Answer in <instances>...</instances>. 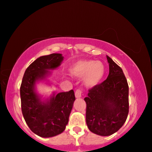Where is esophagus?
<instances>
[{"label":"esophagus","mask_w":152,"mask_h":152,"mask_svg":"<svg viewBox=\"0 0 152 152\" xmlns=\"http://www.w3.org/2000/svg\"><path fill=\"white\" fill-rule=\"evenodd\" d=\"M81 94H82L81 90H77L76 91V92H75V96H76V98H80V97H81Z\"/></svg>","instance_id":"obj_1"}]
</instances>
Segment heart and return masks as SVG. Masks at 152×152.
Segmentation results:
<instances>
[{
  "instance_id": "1",
  "label": "heart",
  "mask_w": 152,
  "mask_h": 152,
  "mask_svg": "<svg viewBox=\"0 0 152 152\" xmlns=\"http://www.w3.org/2000/svg\"><path fill=\"white\" fill-rule=\"evenodd\" d=\"M70 72L72 76L75 77H83L85 86L88 88H92L102 81L106 69L102 62L85 60H79L73 64Z\"/></svg>"
}]
</instances>
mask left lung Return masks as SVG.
<instances>
[{
    "label": "left lung",
    "instance_id": "1",
    "mask_svg": "<svg viewBox=\"0 0 152 152\" xmlns=\"http://www.w3.org/2000/svg\"><path fill=\"white\" fill-rule=\"evenodd\" d=\"M109 74L102 83L89 90L86 124L91 132L108 136L117 132L129 113V86L120 66L108 56Z\"/></svg>",
    "mask_w": 152,
    "mask_h": 152
}]
</instances>
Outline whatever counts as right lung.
<instances>
[{
  "instance_id": "obj_1",
  "label": "right lung",
  "mask_w": 152,
  "mask_h": 152,
  "mask_svg": "<svg viewBox=\"0 0 152 152\" xmlns=\"http://www.w3.org/2000/svg\"><path fill=\"white\" fill-rule=\"evenodd\" d=\"M63 58L60 53L38 58L26 69L22 79V114L30 130L42 137H53L63 132L76 99L73 90L57 94L53 92L44 101L35 92L36 83L46 79L50 74L49 70L58 68Z\"/></svg>"
}]
</instances>
